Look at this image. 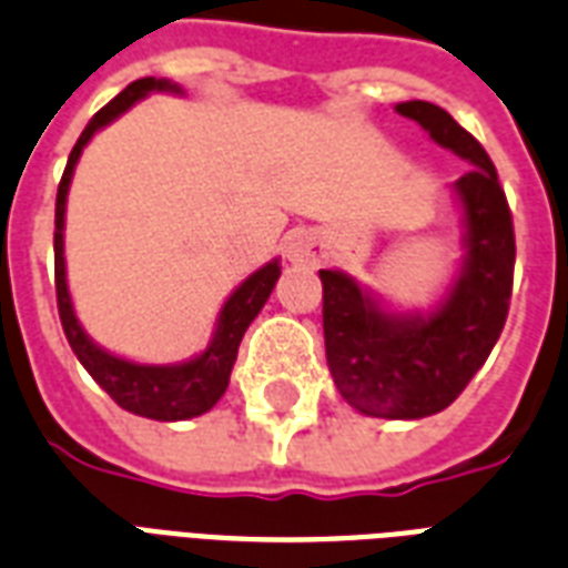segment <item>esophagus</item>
I'll return each instance as SVG.
<instances>
[{
    "label": "esophagus",
    "instance_id": "obj_1",
    "mask_svg": "<svg viewBox=\"0 0 568 568\" xmlns=\"http://www.w3.org/2000/svg\"><path fill=\"white\" fill-rule=\"evenodd\" d=\"M285 253H288L292 262H318L324 255V246L313 232H297V235L288 241V246H285Z\"/></svg>",
    "mask_w": 568,
    "mask_h": 568
}]
</instances>
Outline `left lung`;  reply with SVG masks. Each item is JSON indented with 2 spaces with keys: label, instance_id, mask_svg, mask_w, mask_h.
I'll list each match as a JSON object with an SVG mask.
<instances>
[{
  "label": "left lung",
  "instance_id": "obj_1",
  "mask_svg": "<svg viewBox=\"0 0 568 568\" xmlns=\"http://www.w3.org/2000/svg\"><path fill=\"white\" fill-rule=\"evenodd\" d=\"M396 110L474 163L456 181L467 220L465 274L438 313L423 318L381 313L345 274L318 276L327 366L342 396L372 417L419 419L453 405L495 348L513 297L515 229L486 149L435 103L408 101Z\"/></svg>",
  "mask_w": 568,
  "mask_h": 568
}]
</instances>
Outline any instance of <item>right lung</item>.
<instances>
[{
  "mask_svg": "<svg viewBox=\"0 0 568 568\" xmlns=\"http://www.w3.org/2000/svg\"><path fill=\"white\" fill-rule=\"evenodd\" d=\"M154 89H175L163 80L154 77H142V80L130 82L128 89L115 94L103 110L94 112V119L85 124L80 133V140L73 145L64 175L59 181V193H55V303H59V318H62V331L71 342L77 361L89 369L98 384L112 396L115 405H121L130 414H140L149 419H190L205 414L220 402V396L226 393L229 375L235 366L237 345L244 339L246 327L253 322L258 310L265 306V301L274 292L276 280H280V265L271 262L262 271H255L246 283L237 285V292L232 294L220 313V324H216L214 342L207 345L205 354H199L196 361L181 363V366H140V363H128L121 357H112L103 348H98L82 327L77 324L73 315L71 294H68V283H64V199H68V184H71L73 166L80 160V151L85 142L92 140L94 130H101L103 124H110L112 119H119L121 112L130 110L133 103L145 98Z\"/></svg>",
  "mask_w": 568,
  "mask_h": 568,
  "instance_id": "right-lung-1",
  "label": "right lung"
}]
</instances>
